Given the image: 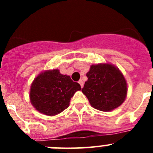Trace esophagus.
I'll return each instance as SVG.
<instances>
[{
  "label": "esophagus",
  "mask_w": 153,
  "mask_h": 153,
  "mask_svg": "<svg viewBox=\"0 0 153 153\" xmlns=\"http://www.w3.org/2000/svg\"><path fill=\"white\" fill-rule=\"evenodd\" d=\"M79 85H80L81 87H83V81L82 80V79H79Z\"/></svg>",
  "instance_id": "34e87169"
}]
</instances>
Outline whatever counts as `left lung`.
<instances>
[{"instance_id": "8db88e82", "label": "left lung", "mask_w": 153, "mask_h": 153, "mask_svg": "<svg viewBox=\"0 0 153 153\" xmlns=\"http://www.w3.org/2000/svg\"><path fill=\"white\" fill-rule=\"evenodd\" d=\"M86 76L88 79L82 92L93 108L111 111L124 102L127 94L126 81L117 67L110 63L92 65Z\"/></svg>"}]
</instances>
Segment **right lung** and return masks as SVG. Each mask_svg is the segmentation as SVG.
<instances>
[{"label":"right lung","mask_w":153,"mask_h":153,"mask_svg":"<svg viewBox=\"0 0 153 153\" xmlns=\"http://www.w3.org/2000/svg\"><path fill=\"white\" fill-rule=\"evenodd\" d=\"M80 85L63 75L59 70H46L33 81L30 91V100L33 107L47 116H55L70 105L71 97L80 90Z\"/></svg>","instance_id":"add662e5"}]
</instances>
